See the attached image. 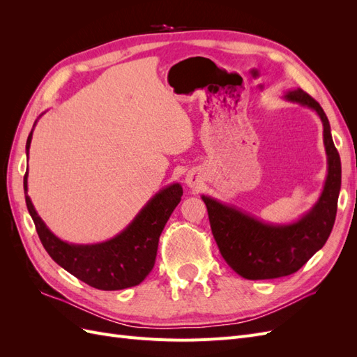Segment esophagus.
<instances>
[{"mask_svg": "<svg viewBox=\"0 0 357 357\" xmlns=\"http://www.w3.org/2000/svg\"><path fill=\"white\" fill-rule=\"evenodd\" d=\"M201 183V178H199V176L197 174V172H189V174L186 176V185L189 186V188H195V186H198Z\"/></svg>", "mask_w": 357, "mask_h": 357, "instance_id": "34e87169", "label": "esophagus"}]
</instances>
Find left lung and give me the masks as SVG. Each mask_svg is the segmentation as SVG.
I'll return each mask as SVG.
<instances>
[{
    "label": "left lung",
    "instance_id": "obj_1",
    "mask_svg": "<svg viewBox=\"0 0 357 357\" xmlns=\"http://www.w3.org/2000/svg\"><path fill=\"white\" fill-rule=\"evenodd\" d=\"M284 98L310 107L323 123L328 177L314 207L295 223L268 225L231 205L202 195L220 255L236 274L247 280H269L296 273L325 245L337 215L341 160L331 135L328 117L320 104L302 89L287 92Z\"/></svg>",
    "mask_w": 357,
    "mask_h": 357
}]
</instances>
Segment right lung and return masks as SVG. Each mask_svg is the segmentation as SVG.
<instances>
[{
	"mask_svg": "<svg viewBox=\"0 0 357 357\" xmlns=\"http://www.w3.org/2000/svg\"><path fill=\"white\" fill-rule=\"evenodd\" d=\"M36 125V123H34ZM32 131L26 139L29 152ZM26 207L46 252L66 271L100 290L137 286L153 269L159 236L178 205L183 189L178 183L159 190L135 219L114 238L100 244H68L50 232L28 197V172L24 177Z\"/></svg>",
	"mask_w": 357,
	"mask_h": 357,
	"instance_id": "1",
	"label": "right lung"
}]
</instances>
